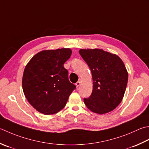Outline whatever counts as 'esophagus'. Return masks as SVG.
<instances>
[{
	"mask_svg": "<svg viewBox=\"0 0 149 149\" xmlns=\"http://www.w3.org/2000/svg\"><path fill=\"white\" fill-rule=\"evenodd\" d=\"M81 79H79V81H77V82L76 83H75V85H76V86H77V87L79 86V85L81 84Z\"/></svg>",
	"mask_w": 149,
	"mask_h": 149,
	"instance_id": "esophagus-1",
	"label": "esophagus"
}]
</instances>
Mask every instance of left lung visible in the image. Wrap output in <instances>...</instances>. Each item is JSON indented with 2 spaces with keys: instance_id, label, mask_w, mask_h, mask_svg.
Returning <instances> with one entry per match:
<instances>
[{
  "instance_id": "obj_1",
  "label": "left lung",
  "mask_w": 149,
  "mask_h": 149,
  "mask_svg": "<svg viewBox=\"0 0 149 149\" xmlns=\"http://www.w3.org/2000/svg\"><path fill=\"white\" fill-rule=\"evenodd\" d=\"M79 54L88 65L93 90L84 103L92 112L103 114L111 112L123 100L128 72L120 57L102 49H81Z\"/></svg>"
}]
</instances>
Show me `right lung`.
Here are the masks:
<instances>
[{
	"label": "right lung",
	"mask_w": 149,
	"mask_h": 149,
	"mask_svg": "<svg viewBox=\"0 0 149 149\" xmlns=\"http://www.w3.org/2000/svg\"><path fill=\"white\" fill-rule=\"evenodd\" d=\"M71 54L70 48L42 50L26 65L22 90L29 103L38 112L45 115L59 112L75 89L63 66Z\"/></svg>",
	"instance_id": "right-lung-1"
}]
</instances>
